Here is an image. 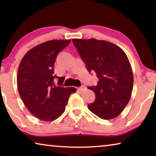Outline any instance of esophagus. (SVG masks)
I'll use <instances>...</instances> for the list:
<instances>
[{"instance_id": "1", "label": "esophagus", "mask_w": 156, "mask_h": 156, "mask_svg": "<svg viewBox=\"0 0 156 156\" xmlns=\"http://www.w3.org/2000/svg\"><path fill=\"white\" fill-rule=\"evenodd\" d=\"M86 89V87H85V86H82L81 87H78L77 89L78 91H83V90H84V89Z\"/></svg>"}]
</instances>
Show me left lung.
Instances as JSON below:
<instances>
[{"label":"left lung","mask_w":156,"mask_h":156,"mask_svg":"<svg viewBox=\"0 0 156 156\" xmlns=\"http://www.w3.org/2000/svg\"><path fill=\"white\" fill-rule=\"evenodd\" d=\"M88 72H96L97 86L89 87L96 94L89 109L104 120L113 119L122 113L130 100L133 75L130 62L123 50L106 41L73 39Z\"/></svg>","instance_id":"1"}]
</instances>
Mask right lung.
Here are the masks:
<instances>
[{
  "instance_id": "1",
  "label": "right lung",
  "mask_w": 156,
  "mask_h": 156,
  "mask_svg": "<svg viewBox=\"0 0 156 156\" xmlns=\"http://www.w3.org/2000/svg\"><path fill=\"white\" fill-rule=\"evenodd\" d=\"M72 40H52L29 50L21 60L17 73L18 93L31 114L44 121L57 119L65 110L74 87H61L64 77L54 74L57 55ZM58 79V84L55 80Z\"/></svg>"
}]
</instances>
